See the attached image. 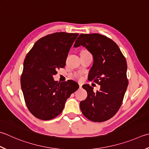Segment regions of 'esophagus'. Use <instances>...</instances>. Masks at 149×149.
<instances>
[{
    "instance_id": "34e87169",
    "label": "esophagus",
    "mask_w": 149,
    "mask_h": 149,
    "mask_svg": "<svg viewBox=\"0 0 149 149\" xmlns=\"http://www.w3.org/2000/svg\"><path fill=\"white\" fill-rule=\"evenodd\" d=\"M82 88V84H79V88Z\"/></svg>"
}]
</instances>
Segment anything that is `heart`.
<instances>
[{"label":"heart","instance_id":"heart-1","mask_svg":"<svg viewBox=\"0 0 149 149\" xmlns=\"http://www.w3.org/2000/svg\"><path fill=\"white\" fill-rule=\"evenodd\" d=\"M75 76L76 77H78V78H79V77H80V75H79V74H75Z\"/></svg>","mask_w":149,"mask_h":149}]
</instances>
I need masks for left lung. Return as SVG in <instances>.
Listing matches in <instances>:
<instances>
[{
  "label": "left lung",
  "mask_w": 149,
  "mask_h": 149,
  "mask_svg": "<svg viewBox=\"0 0 149 149\" xmlns=\"http://www.w3.org/2000/svg\"><path fill=\"white\" fill-rule=\"evenodd\" d=\"M80 46L86 48L94 59L89 80L101 85L94 92L93 87L84 84L87 97L80 102L81 110L90 121H105L116 114L123 102L128 86L126 59L116 42L100 34H81L74 46Z\"/></svg>",
  "instance_id": "1"
}]
</instances>
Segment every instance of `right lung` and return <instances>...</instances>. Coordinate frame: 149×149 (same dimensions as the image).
Returning <instances> with one entry per match:
<instances>
[{
    "instance_id": "add662e5",
    "label": "right lung",
    "mask_w": 149,
    "mask_h": 149,
    "mask_svg": "<svg viewBox=\"0 0 149 149\" xmlns=\"http://www.w3.org/2000/svg\"><path fill=\"white\" fill-rule=\"evenodd\" d=\"M78 33L58 32L40 38L26 55L20 84L25 103L35 117L49 120L62 112L65 102L79 88L77 82L58 83L53 76L64 68Z\"/></svg>"
}]
</instances>
